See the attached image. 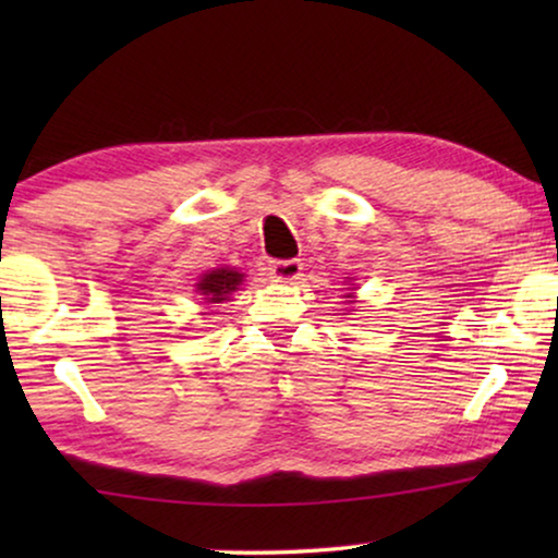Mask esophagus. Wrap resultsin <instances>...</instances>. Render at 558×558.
Here are the masks:
<instances>
[{"label": "esophagus", "instance_id": "esophagus-1", "mask_svg": "<svg viewBox=\"0 0 558 558\" xmlns=\"http://www.w3.org/2000/svg\"><path fill=\"white\" fill-rule=\"evenodd\" d=\"M269 274L274 281H281V284H292L302 277V264L296 258H287V262H271Z\"/></svg>", "mask_w": 558, "mask_h": 558}]
</instances>
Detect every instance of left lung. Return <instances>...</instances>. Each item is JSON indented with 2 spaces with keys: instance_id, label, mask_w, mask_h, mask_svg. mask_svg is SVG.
<instances>
[{
  "instance_id": "8db88e82",
  "label": "left lung",
  "mask_w": 558,
  "mask_h": 558,
  "mask_svg": "<svg viewBox=\"0 0 558 558\" xmlns=\"http://www.w3.org/2000/svg\"><path fill=\"white\" fill-rule=\"evenodd\" d=\"M348 296V302H353V294H345Z\"/></svg>"
}]
</instances>
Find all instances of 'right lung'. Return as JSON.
<instances>
[{
  "label": "right lung",
  "mask_w": 558,
  "mask_h": 558,
  "mask_svg": "<svg viewBox=\"0 0 558 558\" xmlns=\"http://www.w3.org/2000/svg\"><path fill=\"white\" fill-rule=\"evenodd\" d=\"M241 281H243L241 271L228 269V266H220V269L203 274L201 281L195 284V289H197V294L205 300V304H220L241 287Z\"/></svg>",
  "instance_id": "1"
}]
</instances>
